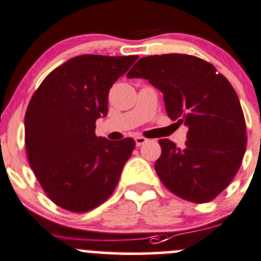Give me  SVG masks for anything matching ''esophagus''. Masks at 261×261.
Instances as JSON below:
<instances>
[{
  "instance_id": "34e87169",
  "label": "esophagus",
  "mask_w": 261,
  "mask_h": 261,
  "mask_svg": "<svg viewBox=\"0 0 261 261\" xmlns=\"http://www.w3.org/2000/svg\"><path fill=\"white\" fill-rule=\"evenodd\" d=\"M146 141H148V139L144 138V136H136V138H135V144H136V146L144 145V144H145Z\"/></svg>"
}]
</instances>
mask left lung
<instances>
[{"label":"left lung","instance_id":"left-lung-1","mask_svg":"<svg viewBox=\"0 0 261 261\" xmlns=\"http://www.w3.org/2000/svg\"><path fill=\"white\" fill-rule=\"evenodd\" d=\"M163 93L168 117L189 128L184 148L161 139L155 171L184 200L208 203L233 179L246 150V123L231 83L212 63L179 53L143 57L127 74Z\"/></svg>","mask_w":261,"mask_h":261}]
</instances>
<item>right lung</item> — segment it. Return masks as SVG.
Here are the masks:
<instances>
[{
	"label": "right lung",
	"instance_id": "add662e5",
	"mask_svg": "<svg viewBox=\"0 0 261 261\" xmlns=\"http://www.w3.org/2000/svg\"><path fill=\"white\" fill-rule=\"evenodd\" d=\"M138 56L83 55L53 70L25 113L28 161L48 198L84 213L115 191L135 140L95 135V121L108 112V93Z\"/></svg>",
	"mask_w": 261,
	"mask_h": 261
}]
</instances>
